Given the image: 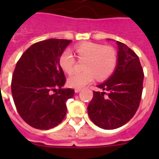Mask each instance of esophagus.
I'll use <instances>...</instances> for the list:
<instances>
[{
	"mask_svg": "<svg viewBox=\"0 0 159 159\" xmlns=\"http://www.w3.org/2000/svg\"><path fill=\"white\" fill-rule=\"evenodd\" d=\"M80 91H81V88H75V93H78V92H80Z\"/></svg>",
	"mask_w": 159,
	"mask_h": 159,
	"instance_id": "34e87169",
	"label": "esophagus"
}]
</instances>
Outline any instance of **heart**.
Returning a JSON list of instances; mask_svg holds the SVG:
<instances>
[{"mask_svg":"<svg viewBox=\"0 0 159 159\" xmlns=\"http://www.w3.org/2000/svg\"><path fill=\"white\" fill-rule=\"evenodd\" d=\"M75 52L80 61H85L83 72L74 73L67 79L71 88H81L92 83L94 79L103 80L113 73L117 64V53L109 46L86 42L75 47ZM59 64L63 71L71 74L74 70L75 60L69 50H64L60 56Z\"/></svg>","mask_w":159,"mask_h":159,"instance_id":"obj_1","label":"heart"}]
</instances>
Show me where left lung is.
<instances>
[{"mask_svg":"<svg viewBox=\"0 0 159 159\" xmlns=\"http://www.w3.org/2000/svg\"><path fill=\"white\" fill-rule=\"evenodd\" d=\"M116 43V70L107 80L97 86L103 92H94L88 107L91 120L105 130L119 128L130 121L139 108L143 92L144 73L139 58L125 43Z\"/></svg>","mask_w":159,"mask_h":159,"instance_id":"8db88e82","label":"left lung"}]
</instances>
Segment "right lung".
Segmentation results:
<instances>
[{
    "mask_svg": "<svg viewBox=\"0 0 159 159\" xmlns=\"http://www.w3.org/2000/svg\"><path fill=\"white\" fill-rule=\"evenodd\" d=\"M71 42L49 39L35 43L16 63L11 83L12 98L20 117L34 128H53L65 117L66 101L75 92L61 88L66 79L59 58Z\"/></svg>",
    "mask_w": 159,
    "mask_h": 159,
    "instance_id": "1",
    "label": "right lung"
}]
</instances>
